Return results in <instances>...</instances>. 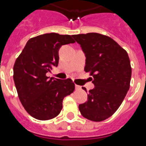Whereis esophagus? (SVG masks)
I'll return each mask as SVG.
<instances>
[{
  "instance_id": "obj_1",
  "label": "esophagus",
  "mask_w": 146,
  "mask_h": 146,
  "mask_svg": "<svg viewBox=\"0 0 146 146\" xmlns=\"http://www.w3.org/2000/svg\"><path fill=\"white\" fill-rule=\"evenodd\" d=\"M75 88H76V90L81 89V86H79V85H76Z\"/></svg>"
}]
</instances>
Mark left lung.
Segmentation results:
<instances>
[{"label": "left lung", "mask_w": 146, "mask_h": 146, "mask_svg": "<svg viewBox=\"0 0 146 146\" xmlns=\"http://www.w3.org/2000/svg\"><path fill=\"white\" fill-rule=\"evenodd\" d=\"M72 36L85 54V71L93 77L94 85L88 101L79 106V111L88 120H106L121 106L130 88L132 70L128 54L106 35L88 33Z\"/></svg>", "instance_id": "8db88e82"}]
</instances>
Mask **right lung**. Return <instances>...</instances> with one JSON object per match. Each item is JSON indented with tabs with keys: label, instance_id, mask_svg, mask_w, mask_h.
Instances as JSON below:
<instances>
[{
	"label": "right lung",
	"instance_id": "right-lung-1",
	"mask_svg": "<svg viewBox=\"0 0 146 146\" xmlns=\"http://www.w3.org/2000/svg\"><path fill=\"white\" fill-rule=\"evenodd\" d=\"M70 35L49 33L32 37L26 43L13 66L18 96L28 114L41 121L55 118L62 110L64 98L72 94V79L50 78L46 73L58 64V51L73 43Z\"/></svg>",
	"mask_w": 146,
	"mask_h": 146
}]
</instances>
